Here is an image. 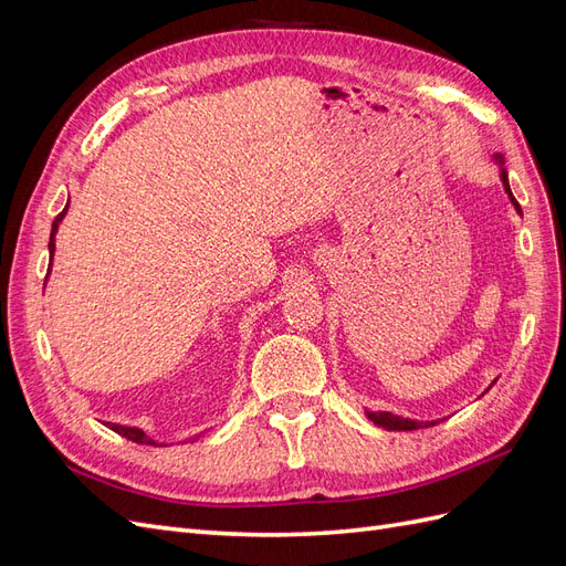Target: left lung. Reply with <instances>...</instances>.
Instances as JSON below:
<instances>
[{
    "instance_id": "left-lung-1",
    "label": "left lung",
    "mask_w": 566,
    "mask_h": 566,
    "mask_svg": "<svg viewBox=\"0 0 566 566\" xmlns=\"http://www.w3.org/2000/svg\"><path fill=\"white\" fill-rule=\"evenodd\" d=\"M495 160L501 163V179H503V186H505V191H507L512 205H515L517 212H522V210H520V202L515 200V196H512V191H510V181H507V172H505V167H503V158L495 156ZM366 413H368V418H370L375 424L385 427V430H399V432L403 430V432H408V430H420V427H432V424H434V422H418V420L399 418V416H394V413H370V410H366Z\"/></svg>"
}]
</instances>
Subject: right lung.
Listing matches in <instances>:
<instances>
[{
  "label": "right lung",
  "mask_w": 566,
  "mask_h": 566,
  "mask_svg": "<svg viewBox=\"0 0 566 566\" xmlns=\"http://www.w3.org/2000/svg\"><path fill=\"white\" fill-rule=\"evenodd\" d=\"M65 212H67V205L63 208V212L54 219V224H51V235H49V252H51V256H54V238H56V231H59V224H61V219L65 217ZM108 427L113 432H117V434H123L125 439H129V441H134V443H150V447H163V443H158V441H153L144 430H139V427H125V424H115V422H108Z\"/></svg>",
  "instance_id": "right-lung-1"
}]
</instances>
